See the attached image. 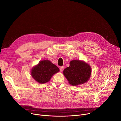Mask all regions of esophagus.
<instances>
[{
	"mask_svg": "<svg viewBox=\"0 0 121 121\" xmlns=\"http://www.w3.org/2000/svg\"><path fill=\"white\" fill-rule=\"evenodd\" d=\"M64 66L60 67V71L61 72H62L63 70V69H64Z\"/></svg>",
	"mask_w": 121,
	"mask_h": 121,
	"instance_id": "34e87169",
	"label": "esophagus"
}]
</instances>
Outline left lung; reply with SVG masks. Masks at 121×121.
I'll use <instances>...</instances> for the list:
<instances>
[{"label":"left lung","instance_id":"8db88e82","mask_svg":"<svg viewBox=\"0 0 121 121\" xmlns=\"http://www.w3.org/2000/svg\"><path fill=\"white\" fill-rule=\"evenodd\" d=\"M91 73L90 66L84 62L78 60L71 61L69 66L63 71V74L69 83L73 86L87 82L90 78Z\"/></svg>","mask_w":121,"mask_h":121}]
</instances>
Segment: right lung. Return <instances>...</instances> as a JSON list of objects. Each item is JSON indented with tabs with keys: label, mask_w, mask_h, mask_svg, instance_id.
<instances>
[{
	"label": "right lung",
	"mask_w": 121,
	"mask_h": 121,
	"mask_svg": "<svg viewBox=\"0 0 121 121\" xmlns=\"http://www.w3.org/2000/svg\"><path fill=\"white\" fill-rule=\"evenodd\" d=\"M59 71V68L48 60L39 62V64L33 68L31 75L40 83H44L49 81L52 76Z\"/></svg>",
	"instance_id": "obj_1"
}]
</instances>
